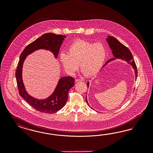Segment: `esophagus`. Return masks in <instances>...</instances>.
Here are the masks:
<instances>
[{
	"label": "esophagus",
	"mask_w": 153,
	"mask_h": 153,
	"mask_svg": "<svg viewBox=\"0 0 153 153\" xmlns=\"http://www.w3.org/2000/svg\"><path fill=\"white\" fill-rule=\"evenodd\" d=\"M75 81H76V82H81V81H82V79H76Z\"/></svg>",
	"instance_id": "1"
}]
</instances>
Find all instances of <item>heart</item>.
Segmentation results:
<instances>
[{
  "label": "heart",
  "instance_id": "b5f03b06",
  "mask_svg": "<svg viewBox=\"0 0 153 153\" xmlns=\"http://www.w3.org/2000/svg\"><path fill=\"white\" fill-rule=\"evenodd\" d=\"M106 56V49L101 43L78 40L70 45L67 53L62 52L59 58L68 73L74 74L79 65L85 76L93 77L102 69Z\"/></svg>",
  "mask_w": 153,
  "mask_h": 153
}]
</instances>
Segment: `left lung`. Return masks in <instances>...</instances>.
Listing matches in <instances>:
<instances>
[{"mask_svg": "<svg viewBox=\"0 0 153 153\" xmlns=\"http://www.w3.org/2000/svg\"><path fill=\"white\" fill-rule=\"evenodd\" d=\"M106 40L108 44H109V46L110 47L112 51L111 52L114 58L107 61V63L105 64V65H104L103 67L105 65H107L109 62H111L112 60H116V59H120L121 60H124L132 65V68H134V71L135 79H136L137 77V70L136 65L134 62V57L132 55L131 52L128 49V48L125 46L124 45H123L114 37L108 36ZM87 85H88V87L89 86V82L87 83ZM86 102H87L88 104L89 105L88 100H87V97H86Z\"/></svg>", "mask_w": 153, "mask_h": 153, "instance_id": "1", "label": "left lung"}]
</instances>
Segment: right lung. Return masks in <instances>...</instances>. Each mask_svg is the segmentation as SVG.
Returning <instances> with one entry per match:
<instances>
[{
    "label": "right lung",
    "instance_id": "right-lung-1",
    "mask_svg": "<svg viewBox=\"0 0 153 153\" xmlns=\"http://www.w3.org/2000/svg\"><path fill=\"white\" fill-rule=\"evenodd\" d=\"M66 36L46 33L26 46L22 52L16 72L19 94L28 103L37 111L53 113L64 107L68 99V94L74 85V79L71 76L62 77L59 79L54 92L45 99H37L30 95L26 91L22 80L23 62L27 56L37 50L45 49L51 51L56 58L60 46Z\"/></svg>",
    "mask_w": 153,
    "mask_h": 153
}]
</instances>
